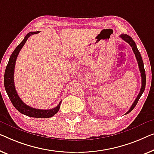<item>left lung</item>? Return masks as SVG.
Wrapping results in <instances>:
<instances>
[{"label": "left lung", "instance_id": "left-lung-1", "mask_svg": "<svg viewBox=\"0 0 154 154\" xmlns=\"http://www.w3.org/2000/svg\"><path fill=\"white\" fill-rule=\"evenodd\" d=\"M120 37L122 38L124 41H125L126 42L128 43V44L131 45V47L132 48L133 51H134L135 56H136V58L137 59V64H138L139 70H140V72L141 78H142V86L140 88V91L138 95L137 96V98L136 99V100H135L134 102L133 103L132 106H131L130 109L128 110L127 113H126V114H128L134 109L135 106H136V104H137V102H138L139 99L140 98L141 95H143V92L144 91V89H145V85H146V75H145V70H144V63H143V59H142L141 54H140V53L139 50H138V49H137V48L136 46V43L134 42V41L133 40V38L131 37V36H129L126 34H122L120 36Z\"/></svg>", "mask_w": 154, "mask_h": 154}]
</instances>
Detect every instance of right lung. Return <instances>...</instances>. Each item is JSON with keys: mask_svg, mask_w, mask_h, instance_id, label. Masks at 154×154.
<instances>
[{"mask_svg": "<svg viewBox=\"0 0 154 154\" xmlns=\"http://www.w3.org/2000/svg\"><path fill=\"white\" fill-rule=\"evenodd\" d=\"M39 32H29L25 36L24 39L23 40L20 44L14 50L12 54H11L9 59V62L7 65L5 72L4 75V86L5 91L8 93V95L10 98V101L12 103L13 106L17 109L20 113L26 115L27 116L32 117V118H51L54 116L60 109V105L61 102L56 107L52 109L43 110V109H34L32 107L27 106L23 102L21 99L19 97L17 91H16L14 82V68L15 63L17 61V57L19 54L20 50L23 46L25 43L29 36L33 35V34H38Z\"/></svg>", "mask_w": 154, "mask_h": 154, "instance_id": "right-lung-1", "label": "right lung"}]
</instances>
